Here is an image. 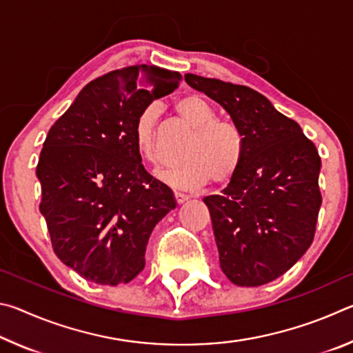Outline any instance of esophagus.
Segmentation results:
<instances>
[{
    "instance_id": "34e87169",
    "label": "esophagus",
    "mask_w": 353,
    "mask_h": 353,
    "mask_svg": "<svg viewBox=\"0 0 353 353\" xmlns=\"http://www.w3.org/2000/svg\"><path fill=\"white\" fill-rule=\"evenodd\" d=\"M174 198H176L177 204H183L185 201H188V196L183 194V193H179V191H176V193H174Z\"/></svg>"
}]
</instances>
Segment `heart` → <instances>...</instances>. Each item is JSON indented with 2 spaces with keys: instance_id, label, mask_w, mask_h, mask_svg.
Masks as SVG:
<instances>
[{
  "instance_id": "heart-1",
  "label": "heart",
  "mask_w": 353,
  "mask_h": 353,
  "mask_svg": "<svg viewBox=\"0 0 353 353\" xmlns=\"http://www.w3.org/2000/svg\"><path fill=\"white\" fill-rule=\"evenodd\" d=\"M176 110L193 135L183 148L185 162L166 171L163 179L177 188H199L212 181L214 185L230 182L241 168L244 159V135L235 123L218 119L214 107L199 94L181 98ZM159 107L148 105L139 115L134 128V145L140 157L152 166H160L155 121Z\"/></svg>"
}]
</instances>
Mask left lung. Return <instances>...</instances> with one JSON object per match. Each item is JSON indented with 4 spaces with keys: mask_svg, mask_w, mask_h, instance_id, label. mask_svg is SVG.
<instances>
[{
    "mask_svg": "<svg viewBox=\"0 0 353 353\" xmlns=\"http://www.w3.org/2000/svg\"><path fill=\"white\" fill-rule=\"evenodd\" d=\"M185 81L229 113L246 143L236 176L204 198L221 270L238 286L270 283L313 243L322 204L318 149L252 88L191 73Z\"/></svg>",
    "mask_w": 353,
    "mask_h": 353,
    "instance_id": "obj_1",
    "label": "left lung"
}]
</instances>
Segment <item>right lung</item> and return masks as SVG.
Wrapping results in <instances>:
<instances>
[{
  "instance_id": "add662e5",
  "label": "right lung",
  "mask_w": 353,
  "mask_h": 353,
  "mask_svg": "<svg viewBox=\"0 0 353 353\" xmlns=\"http://www.w3.org/2000/svg\"><path fill=\"white\" fill-rule=\"evenodd\" d=\"M181 77L154 65L110 71L87 83L46 135L35 171L40 213L56 255L93 283L139 276L155 224L176 208L172 190L141 165L134 128Z\"/></svg>"
}]
</instances>
